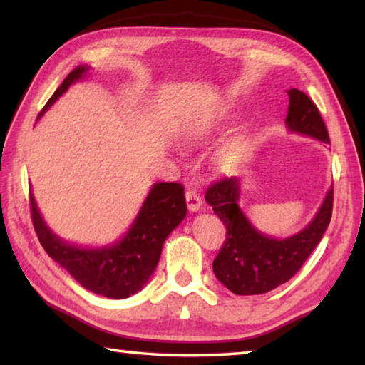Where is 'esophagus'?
I'll use <instances>...</instances> for the list:
<instances>
[{"mask_svg": "<svg viewBox=\"0 0 365 365\" xmlns=\"http://www.w3.org/2000/svg\"><path fill=\"white\" fill-rule=\"evenodd\" d=\"M185 200H187V206L191 212H197L202 206L201 197L195 190H188L187 193H185Z\"/></svg>", "mask_w": 365, "mask_h": 365, "instance_id": "34e87169", "label": "esophagus"}]
</instances>
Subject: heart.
Masks as SVG:
<instances>
[{"label":"heart","instance_id":"obj_1","mask_svg":"<svg viewBox=\"0 0 365 365\" xmlns=\"http://www.w3.org/2000/svg\"><path fill=\"white\" fill-rule=\"evenodd\" d=\"M225 114H227V108H220L217 113H215L214 119H222ZM242 153H243L242 141L230 140L219 148L217 154H215V160H217V164L224 170H233L240 164Z\"/></svg>","mask_w":365,"mask_h":365}]
</instances>
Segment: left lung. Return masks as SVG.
<instances>
[{
  "label": "left lung",
  "mask_w": 365,
  "mask_h": 365,
  "mask_svg": "<svg viewBox=\"0 0 365 365\" xmlns=\"http://www.w3.org/2000/svg\"><path fill=\"white\" fill-rule=\"evenodd\" d=\"M288 130L330 143L316 103L296 88L288 90ZM238 200L237 177L220 178L206 190V201L227 228L225 242L214 259L212 269L217 280L232 293L262 294L292 279L322 240L331 219L333 185L311 224L283 240L256 230L240 209Z\"/></svg>",
  "instance_id": "obj_1"
}]
</instances>
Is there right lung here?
<instances>
[{"instance_id":"right-lung-1","label":"right lung","mask_w":365,"mask_h":365,"mask_svg":"<svg viewBox=\"0 0 365 365\" xmlns=\"http://www.w3.org/2000/svg\"><path fill=\"white\" fill-rule=\"evenodd\" d=\"M88 69L86 66H77L49 98L36 120L73 82L83 78ZM30 211L36 237L49 257L69 272L83 288L106 298L123 299L140 292L150 280L165 238L187 215V202L183 185L154 183L125 237L103 248H82L61 240L45 224L32 193Z\"/></svg>"}]
</instances>
